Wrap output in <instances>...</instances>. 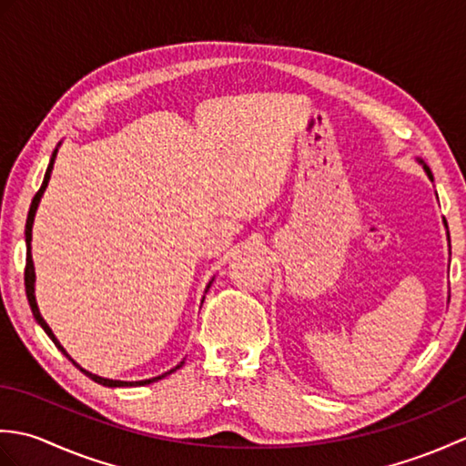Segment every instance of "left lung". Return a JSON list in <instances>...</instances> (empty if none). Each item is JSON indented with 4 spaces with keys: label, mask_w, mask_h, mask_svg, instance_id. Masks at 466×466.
I'll list each match as a JSON object with an SVG mask.
<instances>
[{
    "label": "left lung",
    "mask_w": 466,
    "mask_h": 466,
    "mask_svg": "<svg viewBox=\"0 0 466 466\" xmlns=\"http://www.w3.org/2000/svg\"><path fill=\"white\" fill-rule=\"evenodd\" d=\"M419 162L422 164V170H424V172H427V176H429V177H431V180H432V172H431V167H429L427 164H424L422 160H419ZM444 226H447V222H444ZM447 230H449V228H447ZM447 234H449V232H447Z\"/></svg>",
    "instance_id": "8db88e82"
}]
</instances>
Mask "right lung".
Segmentation results:
<instances>
[{
  "label": "right lung",
  "instance_id": "obj_1",
  "mask_svg": "<svg viewBox=\"0 0 466 466\" xmlns=\"http://www.w3.org/2000/svg\"><path fill=\"white\" fill-rule=\"evenodd\" d=\"M59 146H62V142L57 144V147L56 150L52 152V157H49V164H47V170H46V176H44V182H42V187H39L37 190V194L34 196V200H32V206H29V212H27V220H25V246H27V254H25V274H24V280H25V294H27V302H29V309H32V314H34V319H35V322L42 326L44 329V332L49 336V339H52V342L57 346V350L62 352L66 359H69L72 360L77 369H80L86 376H90V379L94 380V382H97V384H104V386H110V389H116V386H144V384H152V382H157V380H162V379H166L167 374H172V372H176L177 369H182V364H184V360L180 362V364H176L174 369H170L167 372H164V374H157V376H152V379H146V380H112V379H104V376H97V374H92L90 370H86V369H82L80 364H77L72 356H69L67 352H66V349L62 344H59V340L56 339V334L52 332V329H49L47 326V322L44 320V316L39 314V309H37V302H35V268H34V260H32V228H34V218H35V212H37V206H39V200H42V196H44V192H46V187H47V182H49V177H52V170H54V162H56V156H57V150H59ZM212 282H214V279L208 282V286H206V292L210 290V286H212ZM202 302H204V299H202Z\"/></svg>",
  "mask_w": 466,
  "mask_h": 466
}]
</instances>
